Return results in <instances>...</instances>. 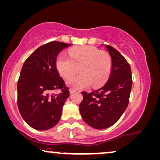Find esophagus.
Returning <instances> with one entry per match:
<instances>
[{
  "label": "esophagus",
  "instance_id": "esophagus-1",
  "mask_svg": "<svg viewBox=\"0 0 160 160\" xmlns=\"http://www.w3.org/2000/svg\"><path fill=\"white\" fill-rule=\"evenodd\" d=\"M73 93H74V90H72V89H69V93L72 94Z\"/></svg>",
  "mask_w": 160,
  "mask_h": 160
}]
</instances>
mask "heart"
Listing matches in <instances>:
<instances>
[{"label": "heart", "mask_w": 160, "mask_h": 160, "mask_svg": "<svg viewBox=\"0 0 160 160\" xmlns=\"http://www.w3.org/2000/svg\"><path fill=\"white\" fill-rule=\"evenodd\" d=\"M70 58L60 54L57 58L58 73L64 79H69L80 69L81 74L67 80L68 86L80 90L89 87H99L107 80L111 70L109 55L92 46L78 47L69 51Z\"/></svg>", "instance_id": "obj_1"}]
</instances>
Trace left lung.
<instances>
[{
	"mask_svg": "<svg viewBox=\"0 0 160 160\" xmlns=\"http://www.w3.org/2000/svg\"><path fill=\"white\" fill-rule=\"evenodd\" d=\"M111 58L109 80L91 93L82 92L80 112L86 124L98 130L111 127L127 109L132 88L131 69L118 50L104 45Z\"/></svg>",
	"mask_w": 160,
	"mask_h": 160,
	"instance_id": "1",
	"label": "left lung"
}]
</instances>
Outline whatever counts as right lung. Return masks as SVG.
<instances>
[{
    "instance_id": "add662e5",
    "label": "right lung",
    "mask_w": 160,
    "mask_h": 160,
    "mask_svg": "<svg viewBox=\"0 0 160 160\" xmlns=\"http://www.w3.org/2000/svg\"><path fill=\"white\" fill-rule=\"evenodd\" d=\"M72 44L52 41L42 45L24 62L17 82V103L24 120L38 130L57 125L69 91L58 72V53ZM62 89L58 95L51 93Z\"/></svg>"
}]
</instances>
